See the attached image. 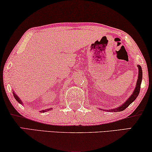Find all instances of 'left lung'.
I'll list each match as a JSON object with an SVG mask.
<instances>
[{"label": "left lung", "mask_w": 152, "mask_h": 152, "mask_svg": "<svg viewBox=\"0 0 152 152\" xmlns=\"http://www.w3.org/2000/svg\"><path fill=\"white\" fill-rule=\"evenodd\" d=\"M138 68V80L136 82V87H135L134 91H133L132 94L131 95V96L129 97V98L126 99V102L120 106L119 107L115 108V109H102L104 111H111V112H119V111H122L126 109L131 104H132L133 102H134L135 99H136V97H138V95H139V93H140V84H141V82H142V68L140 65L137 66Z\"/></svg>", "instance_id": "1"}]
</instances>
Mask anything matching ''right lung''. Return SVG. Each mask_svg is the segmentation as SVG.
Returning a JSON list of instances; mask_svg holds the SVG:
<instances>
[{
	"instance_id": "obj_1",
	"label": "right lung",
	"mask_w": 152,
	"mask_h": 152,
	"mask_svg": "<svg viewBox=\"0 0 152 152\" xmlns=\"http://www.w3.org/2000/svg\"><path fill=\"white\" fill-rule=\"evenodd\" d=\"M12 93H13L14 97V98L16 99V100L17 101L18 103L21 104H23V102L21 99H20L19 98V97H18V95H16L15 93H14V91H12ZM51 109H52V108H50V109H45V110H42V111H41V112H43V113H44V112H45V111H50V110H51Z\"/></svg>"
}]
</instances>
